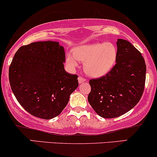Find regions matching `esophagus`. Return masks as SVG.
Returning <instances> with one entry per match:
<instances>
[{
    "mask_svg": "<svg viewBox=\"0 0 157 157\" xmlns=\"http://www.w3.org/2000/svg\"><path fill=\"white\" fill-rule=\"evenodd\" d=\"M78 83H79V84H82V83L84 82L85 81H86V79H85L84 78H83L82 76H78Z\"/></svg>",
    "mask_w": 157,
    "mask_h": 157,
    "instance_id": "34e87169",
    "label": "esophagus"
}]
</instances>
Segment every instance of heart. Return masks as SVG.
I'll return each instance as SVG.
<instances>
[{"label": "heart", "instance_id": "1", "mask_svg": "<svg viewBox=\"0 0 157 157\" xmlns=\"http://www.w3.org/2000/svg\"><path fill=\"white\" fill-rule=\"evenodd\" d=\"M73 54L66 57L69 67L74 69L78 61L84 62L85 72L91 76L100 77L113 68L117 59V48L111 43L96 42L79 46L73 49Z\"/></svg>", "mask_w": 157, "mask_h": 157}]
</instances>
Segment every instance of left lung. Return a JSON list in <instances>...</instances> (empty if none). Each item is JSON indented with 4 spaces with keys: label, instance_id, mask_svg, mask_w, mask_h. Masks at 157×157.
<instances>
[{
    "label": "left lung",
    "instance_id": "8db88e82",
    "mask_svg": "<svg viewBox=\"0 0 157 157\" xmlns=\"http://www.w3.org/2000/svg\"><path fill=\"white\" fill-rule=\"evenodd\" d=\"M116 65L106 75L90 80L88 101L98 115L111 119L130 111L140 101L146 82V65L132 44L118 39Z\"/></svg>",
    "mask_w": 157,
    "mask_h": 157
}]
</instances>
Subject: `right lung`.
<instances>
[{
  "label": "right lung",
  "mask_w": 157,
  "mask_h": 157,
  "mask_svg": "<svg viewBox=\"0 0 157 157\" xmlns=\"http://www.w3.org/2000/svg\"><path fill=\"white\" fill-rule=\"evenodd\" d=\"M64 48L58 42H33L17 50L9 71L15 98L34 117L51 119L63 111L78 87V75L64 69Z\"/></svg>",
  "instance_id": "right-lung-1"
}]
</instances>
